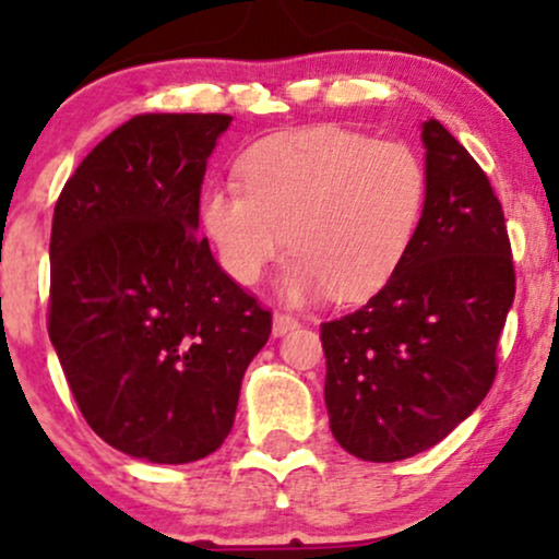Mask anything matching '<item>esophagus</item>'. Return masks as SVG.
<instances>
[{
	"mask_svg": "<svg viewBox=\"0 0 559 559\" xmlns=\"http://www.w3.org/2000/svg\"><path fill=\"white\" fill-rule=\"evenodd\" d=\"M299 329V320L294 316H288V312H275L273 316V333L275 336H284V333Z\"/></svg>",
	"mask_w": 559,
	"mask_h": 559,
	"instance_id": "34e87169",
	"label": "esophagus"
}]
</instances>
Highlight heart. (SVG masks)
I'll return each instance as SVG.
<instances>
[{
	"mask_svg": "<svg viewBox=\"0 0 559 559\" xmlns=\"http://www.w3.org/2000/svg\"><path fill=\"white\" fill-rule=\"evenodd\" d=\"M241 183H210L199 217L236 284L252 286L286 249L288 299L355 301L407 258L428 202V170L404 141L344 126L275 133L239 159Z\"/></svg>",
	"mask_w": 559,
	"mask_h": 559,
	"instance_id": "heart-1",
	"label": "heart"
}]
</instances>
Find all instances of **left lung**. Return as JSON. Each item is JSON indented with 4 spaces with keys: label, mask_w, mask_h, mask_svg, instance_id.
Returning <instances> with one entry per match:
<instances>
[{
    "label": "left lung",
    "mask_w": 559,
    "mask_h": 559,
    "mask_svg": "<svg viewBox=\"0 0 559 559\" xmlns=\"http://www.w3.org/2000/svg\"><path fill=\"white\" fill-rule=\"evenodd\" d=\"M423 144L428 202L407 258L368 305L320 323L331 431L370 463L439 444L484 402L515 299L489 178L439 120L423 123Z\"/></svg>",
    "instance_id": "1"
}]
</instances>
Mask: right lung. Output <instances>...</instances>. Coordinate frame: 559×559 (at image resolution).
<instances>
[{
    "instance_id": "1",
    "label": "right lung",
    "mask_w": 559,
    "mask_h": 559,
    "mask_svg": "<svg viewBox=\"0 0 559 559\" xmlns=\"http://www.w3.org/2000/svg\"><path fill=\"white\" fill-rule=\"evenodd\" d=\"M230 115L144 112L83 157L55 204L49 338L81 415L159 465L230 433L273 316L197 236L207 157Z\"/></svg>"
}]
</instances>
